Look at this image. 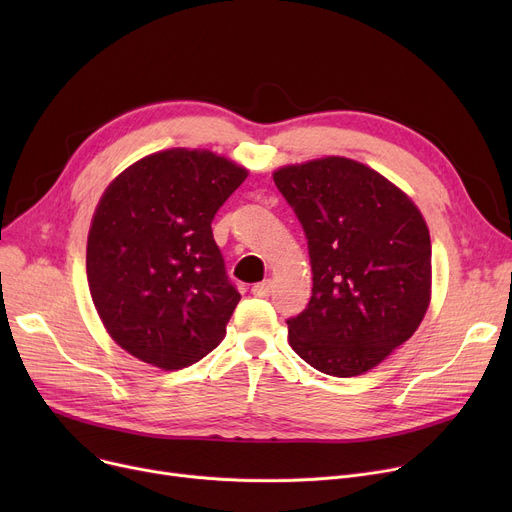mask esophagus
I'll list each match as a JSON object with an SVG mask.
<instances>
[{
    "instance_id": "34e87169",
    "label": "esophagus",
    "mask_w": 512,
    "mask_h": 512,
    "mask_svg": "<svg viewBox=\"0 0 512 512\" xmlns=\"http://www.w3.org/2000/svg\"><path fill=\"white\" fill-rule=\"evenodd\" d=\"M272 288H274L272 280H263V282L255 284V286L251 288V292L255 294V297H270V292H272Z\"/></svg>"
}]
</instances>
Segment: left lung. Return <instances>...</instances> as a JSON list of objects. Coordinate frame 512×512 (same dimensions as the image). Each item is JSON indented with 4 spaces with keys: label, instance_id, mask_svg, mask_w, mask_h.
<instances>
[{
    "label": "left lung",
    "instance_id": "left-lung-1",
    "mask_svg": "<svg viewBox=\"0 0 512 512\" xmlns=\"http://www.w3.org/2000/svg\"><path fill=\"white\" fill-rule=\"evenodd\" d=\"M305 230L313 292L290 317L292 351L321 373L353 378L419 328L432 288V242L415 203L346 157L274 172Z\"/></svg>",
    "mask_w": 512,
    "mask_h": 512
}]
</instances>
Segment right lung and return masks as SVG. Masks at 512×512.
I'll return each mask as SVG.
<instances>
[{
  "label": "right lung",
  "instance_id": "right-lung-1",
  "mask_svg": "<svg viewBox=\"0 0 512 512\" xmlns=\"http://www.w3.org/2000/svg\"><path fill=\"white\" fill-rule=\"evenodd\" d=\"M247 170L199 149L143 157L103 193L87 240V278L105 330L166 371L197 363L226 336L240 292L211 222Z\"/></svg>",
  "mask_w": 512,
  "mask_h": 512
}]
</instances>
